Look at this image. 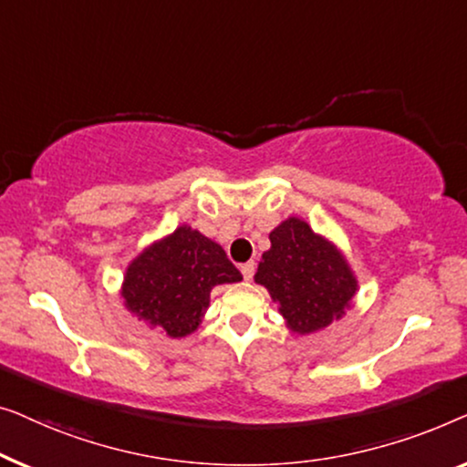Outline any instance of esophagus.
<instances>
[{
	"label": "esophagus",
	"mask_w": 467,
	"mask_h": 467,
	"mask_svg": "<svg viewBox=\"0 0 467 467\" xmlns=\"http://www.w3.org/2000/svg\"><path fill=\"white\" fill-rule=\"evenodd\" d=\"M241 273L245 281L254 279V273H255V262H245V265H241Z\"/></svg>",
	"instance_id": "esophagus-1"
}]
</instances>
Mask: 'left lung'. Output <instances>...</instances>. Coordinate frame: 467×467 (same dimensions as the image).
I'll return each instance as SVG.
<instances>
[{
    "instance_id": "8db88e82",
    "label": "left lung",
    "mask_w": 467,
    "mask_h": 467,
    "mask_svg": "<svg viewBox=\"0 0 467 467\" xmlns=\"http://www.w3.org/2000/svg\"><path fill=\"white\" fill-rule=\"evenodd\" d=\"M268 239L254 279L279 302L287 327L311 334L343 317L358 281L338 249L298 218L281 222Z\"/></svg>"
}]
</instances>
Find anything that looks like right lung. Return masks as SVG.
<instances>
[{
    "label": "right lung",
    "instance_id": "right-lung-1",
    "mask_svg": "<svg viewBox=\"0 0 467 467\" xmlns=\"http://www.w3.org/2000/svg\"><path fill=\"white\" fill-rule=\"evenodd\" d=\"M241 279L218 243L180 226L130 262L122 298L137 317L182 338L199 327L212 287Z\"/></svg>",
    "mask_w": 467,
    "mask_h": 467
}]
</instances>
